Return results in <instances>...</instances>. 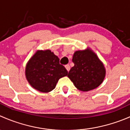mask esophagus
I'll use <instances>...</instances> for the list:
<instances>
[{
	"label": "esophagus",
	"instance_id": "obj_1",
	"mask_svg": "<svg viewBox=\"0 0 130 130\" xmlns=\"http://www.w3.org/2000/svg\"><path fill=\"white\" fill-rule=\"evenodd\" d=\"M65 68H66L68 72H69V70H70V65H69V64H67V65H65Z\"/></svg>",
	"mask_w": 130,
	"mask_h": 130
}]
</instances>
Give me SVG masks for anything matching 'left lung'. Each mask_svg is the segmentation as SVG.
Returning a JSON list of instances; mask_svg holds the SVG:
<instances>
[{
  "label": "left lung",
  "mask_w": 130,
  "mask_h": 130,
  "mask_svg": "<svg viewBox=\"0 0 130 130\" xmlns=\"http://www.w3.org/2000/svg\"><path fill=\"white\" fill-rule=\"evenodd\" d=\"M74 66L68 77L76 88L81 91H89L97 88L103 82L106 75L104 65L92 50L76 51L73 55Z\"/></svg>",
  "instance_id": "8db88e82"
}]
</instances>
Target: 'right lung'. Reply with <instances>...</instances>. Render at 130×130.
<instances>
[{
	"label": "right lung",
	"mask_w": 130,
	"mask_h": 130,
	"mask_svg": "<svg viewBox=\"0 0 130 130\" xmlns=\"http://www.w3.org/2000/svg\"><path fill=\"white\" fill-rule=\"evenodd\" d=\"M59 60L50 50H38L26 67L25 75L29 84L41 92H49L54 89L58 80L68 74Z\"/></svg>",
	"instance_id": "add662e5"
}]
</instances>
